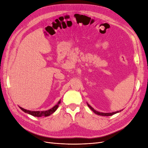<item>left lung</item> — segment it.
<instances>
[{"label": "left lung", "instance_id": "1", "mask_svg": "<svg viewBox=\"0 0 148 148\" xmlns=\"http://www.w3.org/2000/svg\"><path fill=\"white\" fill-rule=\"evenodd\" d=\"M88 107H89V108H90L95 114L99 115H102V116H110V115H112L114 114H117V113H118V112H119L121 111V110H120V111H117V112H112V113H102V112H99L96 111V110L94 109L91 106H89V104H88Z\"/></svg>", "mask_w": 148, "mask_h": 148}]
</instances>
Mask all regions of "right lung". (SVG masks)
Instances as JSON below:
<instances>
[{
    "instance_id": "add662e5",
    "label": "right lung",
    "mask_w": 148,
    "mask_h": 148,
    "mask_svg": "<svg viewBox=\"0 0 148 148\" xmlns=\"http://www.w3.org/2000/svg\"><path fill=\"white\" fill-rule=\"evenodd\" d=\"M60 103V101H59V102L57 103V104H56L54 107H52V109H49L48 110H45V111H31V110H27L26 109H24L22 107H20V108L23 110L25 112L31 115L34 116V117H47V116L51 115L52 114H53L54 112L57 110V109L59 107V105Z\"/></svg>"
}]
</instances>
